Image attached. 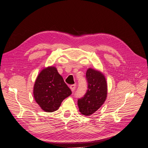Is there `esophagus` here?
Listing matches in <instances>:
<instances>
[{"label": "esophagus", "instance_id": "1", "mask_svg": "<svg viewBox=\"0 0 148 148\" xmlns=\"http://www.w3.org/2000/svg\"><path fill=\"white\" fill-rule=\"evenodd\" d=\"M75 88H76L75 84H71V85H70V88L71 90V91H74L75 89Z\"/></svg>", "mask_w": 148, "mask_h": 148}]
</instances>
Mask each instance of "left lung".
I'll use <instances>...</instances> for the list:
<instances>
[{
    "mask_svg": "<svg viewBox=\"0 0 148 148\" xmlns=\"http://www.w3.org/2000/svg\"><path fill=\"white\" fill-rule=\"evenodd\" d=\"M86 78L88 89L84 96L78 100V106L81 114L89 116L99 109L104 104L107 95L106 79L101 71L89 68Z\"/></svg>",
    "mask_w": 148,
    "mask_h": 148,
    "instance_id": "8db88e82",
    "label": "left lung"
}]
</instances>
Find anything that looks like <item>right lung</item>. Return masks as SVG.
Segmentation results:
<instances>
[{
	"mask_svg": "<svg viewBox=\"0 0 148 148\" xmlns=\"http://www.w3.org/2000/svg\"><path fill=\"white\" fill-rule=\"evenodd\" d=\"M71 94L70 89L55 66L44 69L38 75L33 88L36 102L47 112L58 110L62 102Z\"/></svg>",
	"mask_w": 148,
	"mask_h": 148,
	"instance_id": "add662e5",
	"label": "right lung"
}]
</instances>
